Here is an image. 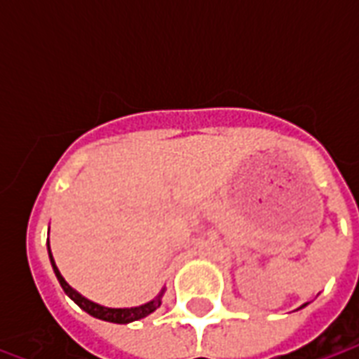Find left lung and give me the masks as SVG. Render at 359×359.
Listing matches in <instances>:
<instances>
[{"label":"left lung","mask_w":359,"mask_h":359,"mask_svg":"<svg viewBox=\"0 0 359 359\" xmlns=\"http://www.w3.org/2000/svg\"><path fill=\"white\" fill-rule=\"evenodd\" d=\"M304 306H306V304H304ZM304 306H302V308H304Z\"/></svg>","instance_id":"left-lung-1"}]
</instances>
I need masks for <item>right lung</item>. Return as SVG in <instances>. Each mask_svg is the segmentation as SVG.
Returning <instances> with one entry per match:
<instances>
[{
  "mask_svg": "<svg viewBox=\"0 0 359 359\" xmlns=\"http://www.w3.org/2000/svg\"><path fill=\"white\" fill-rule=\"evenodd\" d=\"M48 254H50V262L51 267H53V273H55V277H57L59 285L61 288L65 290V294L71 298V300L79 306L81 309H84L86 313H90L95 319H102V321H109V323H118V325H126V323H133V321H138L142 317H148L149 313H154L159 306H161V298H163L165 288H161V292L157 294L154 300L146 302V304H142V306H136V308H105L102 304H95V302L88 300L86 296H82L81 292H76L73 286L67 283L63 275L59 273L57 265L53 262V256H51V250H50V241H48Z\"/></svg>",
  "mask_w": 359,
  "mask_h": 359,
  "instance_id": "right-lung-1",
  "label": "right lung"
}]
</instances>
